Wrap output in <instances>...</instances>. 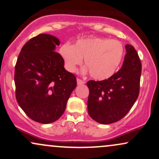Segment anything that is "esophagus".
I'll use <instances>...</instances> for the list:
<instances>
[{
  "mask_svg": "<svg viewBox=\"0 0 159 159\" xmlns=\"http://www.w3.org/2000/svg\"><path fill=\"white\" fill-rule=\"evenodd\" d=\"M77 84L78 85H81V84H85V81H83V80L80 79V78H77Z\"/></svg>",
  "mask_w": 159,
  "mask_h": 159,
  "instance_id": "1",
  "label": "esophagus"
}]
</instances>
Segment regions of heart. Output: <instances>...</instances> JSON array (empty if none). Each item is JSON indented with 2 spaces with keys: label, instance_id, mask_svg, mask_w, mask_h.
Instances as JSON below:
<instances>
[{
  "label": "heart",
  "instance_id": "obj_1",
  "mask_svg": "<svg viewBox=\"0 0 159 159\" xmlns=\"http://www.w3.org/2000/svg\"><path fill=\"white\" fill-rule=\"evenodd\" d=\"M59 53L68 71L74 73L83 63L87 66L84 72L89 71L95 80L111 77L121 64L125 48L121 42L106 37H87L78 39L75 45L65 43L59 48Z\"/></svg>",
  "mask_w": 159,
  "mask_h": 159
}]
</instances>
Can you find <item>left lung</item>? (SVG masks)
Here are the masks:
<instances>
[{
	"instance_id": "left-lung-1",
	"label": "left lung",
	"mask_w": 159,
	"mask_h": 159,
	"mask_svg": "<svg viewBox=\"0 0 159 159\" xmlns=\"http://www.w3.org/2000/svg\"><path fill=\"white\" fill-rule=\"evenodd\" d=\"M127 53L121 69L103 81H89L88 113L96 122L111 124L123 118L139 94L142 64L137 52L126 45Z\"/></svg>"
}]
</instances>
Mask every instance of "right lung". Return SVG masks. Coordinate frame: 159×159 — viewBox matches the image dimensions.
<instances>
[{"instance_id":"add662e5","label":"right lung","mask_w":159,"mask_h":159,"mask_svg":"<svg viewBox=\"0 0 159 159\" xmlns=\"http://www.w3.org/2000/svg\"><path fill=\"white\" fill-rule=\"evenodd\" d=\"M59 40L41 34L22 48L15 70V95L19 106L34 121L48 124L63 114L77 85L74 74L64 67L55 51Z\"/></svg>"}]
</instances>
